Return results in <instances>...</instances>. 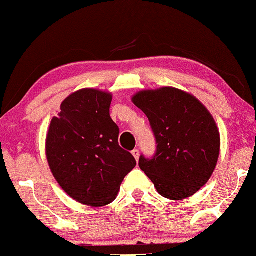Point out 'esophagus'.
I'll use <instances>...</instances> for the list:
<instances>
[{"label":"esophagus","mask_w":256,"mask_h":256,"mask_svg":"<svg viewBox=\"0 0 256 256\" xmlns=\"http://www.w3.org/2000/svg\"><path fill=\"white\" fill-rule=\"evenodd\" d=\"M132 154L134 156V158H135L136 160H138V158H140V151L137 150V148H135V150L132 151Z\"/></svg>","instance_id":"obj_1"}]
</instances>
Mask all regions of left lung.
I'll list each match as a JSON object with an SVG mask.
<instances>
[{
  "mask_svg": "<svg viewBox=\"0 0 256 256\" xmlns=\"http://www.w3.org/2000/svg\"><path fill=\"white\" fill-rule=\"evenodd\" d=\"M132 103L150 121L156 151L140 168L164 198L183 200L210 178L220 154V132L210 111L194 96L164 87L143 90Z\"/></svg>",
  "mask_w": 256,
  "mask_h": 256,
  "instance_id": "obj_1",
  "label": "left lung"
}]
</instances>
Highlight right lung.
<instances>
[{
    "mask_svg": "<svg viewBox=\"0 0 256 256\" xmlns=\"http://www.w3.org/2000/svg\"><path fill=\"white\" fill-rule=\"evenodd\" d=\"M112 95L97 89L70 94L51 120L46 140L49 167L70 198L102 207L116 198L126 175L136 166L120 148L119 127L110 116Z\"/></svg>",
    "mask_w": 256,
    "mask_h": 256,
    "instance_id": "obj_1",
    "label": "right lung"
}]
</instances>
